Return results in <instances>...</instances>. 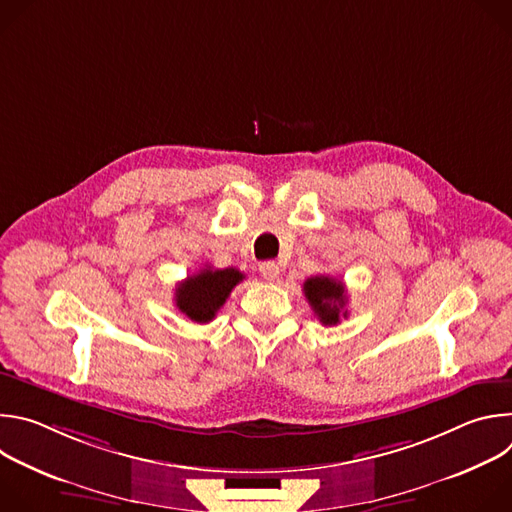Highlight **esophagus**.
Returning <instances> with one entry per match:
<instances>
[{"label": "esophagus", "instance_id": "obj_1", "mask_svg": "<svg viewBox=\"0 0 512 512\" xmlns=\"http://www.w3.org/2000/svg\"><path fill=\"white\" fill-rule=\"evenodd\" d=\"M259 273H261V277H263L265 281H273V279H277V275H279V265H277L275 261H263V263L259 265Z\"/></svg>", "mask_w": 512, "mask_h": 512}]
</instances>
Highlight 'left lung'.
Wrapping results in <instances>:
<instances>
[{
	"label": "left lung",
	"instance_id": "1",
	"mask_svg": "<svg viewBox=\"0 0 512 512\" xmlns=\"http://www.w3.org/2000/svg\"><path fill=\"white\" fill-rule=\"evenodd\" d=\"M304 294L314 314L324 326H336L346 318V289L344 283L330 275H316L304 281Z\"/></svg>",
	"mask_w": 512,
	"mask_h": 512
}]
</instances>
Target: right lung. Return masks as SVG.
<instances>
[{
  "mask_svg": "<svg viewBox=\"0 0 512 512\" xmlns=\"http://www.w3.org/2000/svg\"><path fill=\"white\" fill-rule=\"evenodd\" d=\"M239 281H243V273L233 267L200 269L176 287V308L192 322L206 324L225 306Z\"/></svg>",
  "mask_w": 512,
  "mask_h": 512,
  "instance_id": "1",
  "label": "right lung"
}]
</instances>
